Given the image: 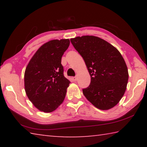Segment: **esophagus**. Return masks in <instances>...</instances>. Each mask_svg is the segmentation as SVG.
Segmentation results:
<instances>
[{"mask_svg":"<svg viewBox=\"0 0 147 147\" xmlns=\"http://www.w3.org/2000/svg\"><path fill=\"white\" fill-rule=\"evenodd\" d=\"M73 80L74 81H76V80H77V77H76V76L73 77Z\"/></svg>","mask_w":147,"mask_h":147,"instance_id":"34e87169","label":"esophagus"}]
</instances>
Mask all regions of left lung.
I'll list each match as a JSON object with an SVG mask.
<instances>
[{
  "instance_id": "1",
  "label": "left lung",
  "mask_w": 147,
  "mask_h": 147,
  "mask_svg": "<svg viewBox=\"0 0 147 147\" xmlns=\"http://www.w3.org/2000/svg\"><path fill=\"white\" fill-rule=\"evenodd\" d=\"M82 57L91 76V83L82 89L86 98L100 109L119 103L126 91L128 72L124 59L115 47L96 36L71 39Z\"/></svg>"
}]
</instances>
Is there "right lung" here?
<instances>
[{
  "instance_id": "obj_1",
  "label": "right lung",
  "mask_w": 147,
  "mask_h": 147,
  "mask_svg": "<svg viewBox=\"0 0 147 147\" xmlns=\"http://www.w3.org/2000/svg\"><path fill=\"white\" fill-rule=\"evenodd\" d=\"M69 39H54L39 48L27 65L24 88L29 100L45 113L55 110L63 102L70 81L63 75L61 57Z\"/></svg>"
}]
</instances>
